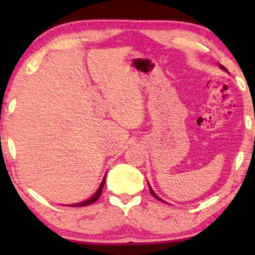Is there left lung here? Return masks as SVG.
<instances>
[{
    "label": "left lung",
    "mask_w": 255,
    "mask_h": 255,
    "mask_svg": "<svg viewBox=\"0 0 255 255\" xmlns=\"http://www.w3.org/2000/svg\"><path fill=\"white\" fill-rule=\"evenodd\" d=\"M221 68H222V69H224V71H228V69H226V68L224 67V66H222V65H221ZM148 188H149V191H151V194L153 195V196H154V197L156 198V200H159V201H162L161 198H160V197L158 196V195H156V194L154 193V191H153V189H152V188H151V186H149V184H148ZM162 202H163V201H162Z\"/></svg>",
    "instance_id": "1"
}]
</instances>
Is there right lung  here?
Returning <instances> with one entry per match:
<instances>
[{
	"label": "right lung",
	"mask_w": 255,
	"mask_h": 255,
	"mask_svg": "<svg viewBox=\"0 0 255 255\" xmlns=\"http://www.w3.org/2000/svg\"><path fill=\"white\" fill-rule=\"evenodd\" d=\"M104 183H106V176H104V179L102 180V182H101L99 189L96 190V193L94 194L93 196L89 198V200L83 201V202H80V203H75V204H68V207H86V205L93 204L94 202H96L97 200H99V197L101 196V194H102V189H103Z\"/></svg>",
	"instance_id": "right-lung-1"
}]
</instances>
